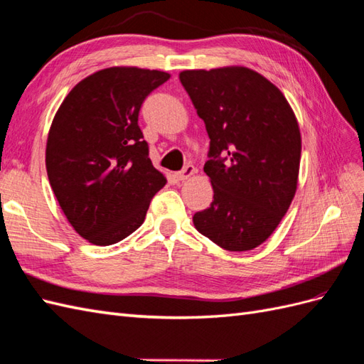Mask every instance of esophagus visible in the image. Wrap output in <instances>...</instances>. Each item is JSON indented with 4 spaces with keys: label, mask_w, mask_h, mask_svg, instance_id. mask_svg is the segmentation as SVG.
Masks as SVG:
<instances>
[{
    "label": "esophagus",
    "mask_w": 364,
    "mask_h": 364,
    "mask_svg": "<svg viewBox=\"0 0 364 364\" xmlns=\"http://www.w3.org/2000/svg\"><path fill=\"white\" fill-rule=\"evenodd\" d=\"M195 172H197V169H195V166L188 164V166L184 167V169H183L181 172H176V173H175V178H176V180H180V181H183V180H188L189 176H192Z\"/></svg>",
    "instance_id": "34e87169"
}]
</instances>
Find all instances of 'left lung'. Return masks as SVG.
Instances as JSON below:
<instances>
[{
	"instance_id": "left-lung-1",
	"label": "left lung",
	"mask_w": 364,
	"mask_h": 364,
	"mask_svg": "<svg viewBox=\"0 0 364 364\" xmlns=\"http://www.w3.org/2000/svg\"><path fill=\"white\" fill-rule=\"evenodd\" d=\"M180 81L210 138L204 172L213 201L193 225L230 252L252 250L272 235L296 191L301 135L294 110L247 68L183 70Z\"/></svg>"
}]
</instances>
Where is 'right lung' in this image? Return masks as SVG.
<instances>
[{"label":"right lung","instance_id":"add662e5","mask_svg":"<svg viewBox=\"0 0 364 364\" xmlns=\"http://www.w3.org/2000/svg\"><path fill=\"white\" fill-rule=\"evenodd\" d=\"M167 72L107 68L80 81L53 117L46 169L72 228L97 246L115 245L143 225L166 184L138 126L146 97Z\"/></svg>","mask_w":364,"mask_h":364}]
</instances>
